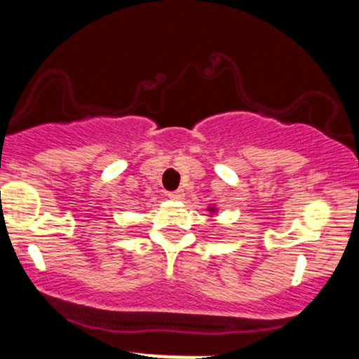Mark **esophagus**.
<instances>
[{
  "instance_id": "34e87169",
  "label": "esophagus",
  "mask_w": 359,
  "mask_h": 359,
  "mask_svg": "<svg viewBox=\"0 0 359 359\" xmlns=\"http://www.w3.org/2000/svg\"><path fill=\"white\" fill-rule=\"evenodd\" d=\"M168 197H170L172 201H180V199H184V191H182V189H179V191L168 192Z\"/></svg>"
}]
</instances>
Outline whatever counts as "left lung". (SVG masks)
Returning <instances> with one entry per match:
<instances>
[{
    "label": "left lung",
    "mask_w": 359,
    "mask_h": 359,
    "mask_svg": "<svg viewBox=\"0 0 359 359\" xmlns=\"http://www.w3.org/2000/svg\"><path fill=\"white\" fill-rule=\"evenodd\" d=\"M208 211H211V212H216V208H209Z\"/></svg>",
    "instance_id": "left-lung-1"
}]
</instances>
